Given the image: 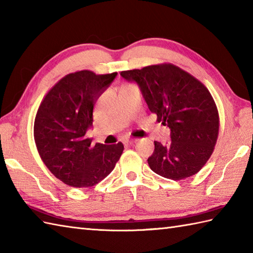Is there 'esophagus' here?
<instances>
[{"mask_svg":"<svg viewBox=\"0 0 253 253\" xmlns=\"http://www.w3.org/2000/svg\"><path fill=\"white\" fill-rule=\"evenodd\" d=\"M136 141H137L136 139H128V140H125V142H124V143H125V144H133Z\"/></svg>","mask_w":253,"mask_h":253,"instance_id":"34e87169","label":"esophagus"}]
</instances>
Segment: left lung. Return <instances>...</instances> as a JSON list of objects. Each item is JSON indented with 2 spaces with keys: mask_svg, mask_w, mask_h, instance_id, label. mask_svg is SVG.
Returning a JSON list of instances; mask_svg holds the SVG:
<instances>
[{
  "mask_svg": "<svg viewBox=\"0 0 253 253\" xmlns=\"http://www.w3.org/2000/svg\"><path fill=\"white\" fill-rule=\"evenodd\" d=\"M136 83L149 110L170 129V141H154L150 169L165 178L180 180L197 174L213 153L218 136V112L202 83L173 64L121 73Z\"/></svg>",
  "mask_w": 253,
  "mask_h": 253,
  "instance_id": "obj_1",
  "label": "left lung"
}]
</instances>
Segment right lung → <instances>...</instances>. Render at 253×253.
I'll return each mask as SVG.
<instances>
[{
	"mask_svg": "<svg viewBox=\"0 0 253 253\" xmlns=\"http://www.w3.org/2000/svg\"><path fill=\"white\" fill-rule=\"evenodd\" d=\"M117 73L90 71L68 74L44 96L38 109L34 135L40 157L56 178L76 188L98 184L114 169L122 142L91 144L85 132L92 126L93 106Z\"/></svg>",
	"mask_w": 253,
	"mask_h": 253,
	"instance_id": "add662e5",
	"label": "right lung"
}]
</instances>
